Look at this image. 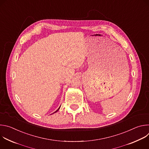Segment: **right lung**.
Wrapping results in <instances>:
<instances>
[{
  "instance_id": "1",
  "label": "right lung",
  "mask_w": 149,
  "mask_h": 149,
  "mask_svg": "<svg viewBox=\"0 0 149 149\" xmlns=\"http://www.w3.org/2000/svg\"><path fill=\"white\" fill-rule=\"evenodd\" d=\"M59 108H60V107H59ZM59 109H58V110H56V111H55V112H54V113H56V111H58V110H59Z\"/></svg>"
}]
</instances>
